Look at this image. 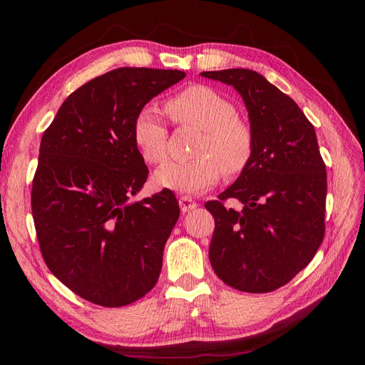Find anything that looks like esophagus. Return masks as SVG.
Segmentation results:
<instances>
[{
	"mask_svg": "<svg viewBox=\"0 0 365 365\" xmlns=\"http://www.w3.org/2000/svg\"><path fill=\"white\" fill-rule=\"evenodd\" d=\"M178 202H180V207H181V210H182L184 213L185 212H190V210H195L197 207V204L195 201H192L190 197H187V196H181Z\"/></svg>",
	"mask_w": 365,
	"mask_h": 365,
	"instance_id": "esophagus-1",
	"label": "esophagus"
}]
</instances>
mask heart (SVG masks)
Masks as SVG:
<instances>
[{"label": "heart", "mask_w": 365, "mask_h": 365, "mask_svg": "<svg viewBox=\"0 0 365 365\" xmlns=\"http://www.w3.org/2000/svg\"><path fill=\"white\" fill-rule=\"evenodd\" d=\"M165 108L175 123L201 129L202 137L195 145V160L161 165L153 175L158 185L200 195L215 187L222 172L236 176L247 168L254 152V135L227 97L210 86L193 85L173 96ZM132 134L145 161L160 164L168 158V128L157 109L143 108Z\"/></svg>", "instance_id": "heart-1"}]
</instances>
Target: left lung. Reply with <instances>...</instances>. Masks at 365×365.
I'll return each instance as SVG.
<instances>
[{
    "label": "left lung",
    "instance_id": "obj_1",
    "mask_svg": "<svg viewBox=\"0 0 365 365\" xmlns=\"http://www.w3.org/2000/svg\"><path fill=\"white\" fill-rule=\"evenodd\" d=\"M244 98L254 152L217 201L208 257L217 277L244 292L275 291L315 256L324 237L327 176L315 129L289 96L252 70L204 71ZM227 199L245 205L225 207Z\"/></svg>",
    "mask_w": 365,
    "mask_h": 365
}]
</instances>
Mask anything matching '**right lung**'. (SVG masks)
Listing matches in <instances>:
<instances>
[{
	"instance_id": "right-lung-1",
	"label": "right lung",
	"mask_w": 365,
	"mask_h": 365,
	"mask_svg": "<svg viewBox=\"0 0 365 365\" xmlns=\"http://www.w3.org/2000/svg\"><path fill=\"white\" fill-rule=\"evenodd\" d=\"M180 70L117 68L77 88L43 132L31 213L48 269L98 306L137 302L155 286L180 217L172 190L130 202L149 169L134 120L184 79Z\"/></svg>"
}]
</instances>
